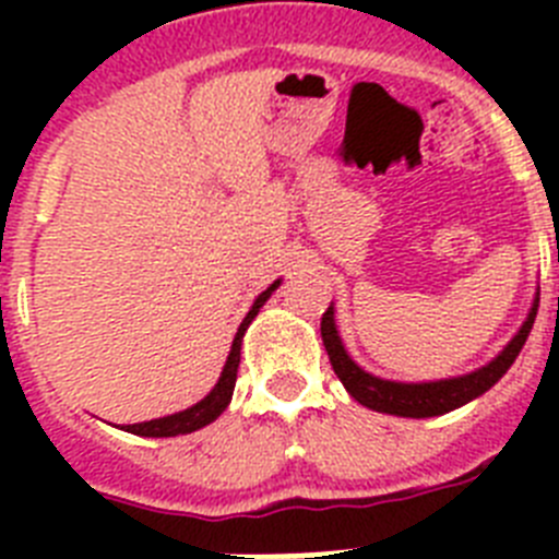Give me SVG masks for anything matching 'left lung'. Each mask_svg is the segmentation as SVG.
Returning <instances> with one entry per match:
<instances>
[{"instance_id":"8db88e82","label":"left lung","mask_w":559,"mask_h":559,"mask_svg":"<svg viewBox=\"0 0 559 559\" xmlns=\"http://www.w3.org/2000/svg\"><path fill=\"white\" fill-rule=\"evenodd\" d=\"M537 302H540V294L535 296L530 316H526V322L521 324V330L512 335L510 344H507L487 367L476 369V372L459 374V378L428 380V383H397V380H383L364 372V369L349 358L344 344H341V335L338 330H335L333 305H330L322 316V341L324 349H328L330 355V364H333V372L338 374L344 389L358 400L360 406L372 408V412L394 414V417H439V414H448L453 412V408L476 400L478 394H484L490 386H496L498 380L507 374V369L515 364L518 353H521L526 338H530L532 324H535L537 316Z\"/></svg>"}]
</instances>
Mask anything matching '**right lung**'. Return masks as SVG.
<instances>
[{"label": "right lung", "instance_id": "1", "mask_svg": "<svg viewBox=\"0 0 559 559\" xmlns=\"http://www.w3.org/2000/svg\"><path fill=\"white\" fill-rule=\"evenodd\" d=\"M276 288H280V280H276L274 285H269V288H265L263 294L254 299L251 310L246 313V319L240 322V328H237V335H235V341H231L229 358H226L224 372H221L218 383H215V389H212V392L206 394L201 403H195V406L185 408V412H179V414H167V417L147 419V423H136V426H126L122 431L136 433V437H179V433L199 431V428L210 426L212 419H218L221 414L226 412V406H229L231 392H235L237 364H240V344H243V333L249 330V324L254 322V316L260 313V308L269 302V296L274 294Z\"/></svg>", "mask_w": 559, "mask_h": 559}]
</instances>
